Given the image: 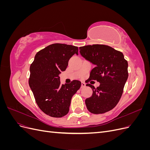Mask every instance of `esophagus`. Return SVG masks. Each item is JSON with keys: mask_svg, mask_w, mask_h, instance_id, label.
Instances as JSON below:
<instances>
[{"mask_svg": "<svg viewBox=\"0 0 150 150\" xmlns=\"http://www.w3.org/2000/svg\"><path fill=\"white\" fill-rule=\"evenodd\" d=\"M85 86H86V84L84 83H83V82L81 83V88H84V87H85Z\"/></svg>", "mask_w": 150, "mask_h": 150, "instance_id": "34e87169", "label": "esophagus"}]
</instances>
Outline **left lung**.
Returning a JSON list of instances; mask_svg holds the SVG:
<instances>
[{"label": "left lung", "mask_w": 150, "mask_h": 150, "mask_svg": "<svg viewBox=\"0 0 150 150\" xmlns=\"http://www.w3.org/2000/svg\"><path fill=\"white\" fill-rule=\"evenodd\" d=\"M79 50L81 56L95 65L86 81V86L93 89L91 97L85 100L87 109L93 114L111 110L118 103L128 79V61L121 52L106 45H88ZM91 80H96L100 85L95 88L88 83Z\"/></svg>", "instance_id": "8db88e82"}]
</instances>
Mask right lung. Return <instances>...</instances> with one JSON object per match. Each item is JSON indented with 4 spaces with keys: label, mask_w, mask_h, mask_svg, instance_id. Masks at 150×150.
Instances as JSON below:
<instances>
[{
    "label": "right lung",
    "mask_w": 150,
    "mask_h": 150,
    "mask_svg": "<svg viewBox=\"0 0 150 150\" xmlns=\"http://www.w3.org/2000/svg\"><path fill=\"white\" fill-rule=\"evenodd\" d=\"M78 55V47L65 44H52L35 54L30 66L29 84L36 103L45 114L61 117L69 111L72 97L81 85L78 80L61 85L59 74L69 59Z\"/></svg>",
    "instance_id": "right-lung-1"
}]
</instances>
